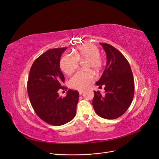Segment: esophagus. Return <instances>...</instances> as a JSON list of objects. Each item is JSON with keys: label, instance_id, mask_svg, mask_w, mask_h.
I'll list each match as a JSON object with an SVG mask.
<instances>
[{"label": "esophagus", "instance_id": "34e87169", "mask_svg": "<svg viewBox=\"0 0 159 159\" xmlns=\"http://www.w3.org/2000/svg\"><path fill=\"white\" fill-rule=\"evenodd\" d=\"M84 90H80L79 91V93H80V95H81V94H82L83 93H84Z\"/></svg>", "mask_w": 159, "mask_h": 159}]
</instances>
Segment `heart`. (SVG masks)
Returning <instances> with one entry per match:
<instances>
[{
  "label": "heart",
  "mask_w": 159,
  "mask_h": 159,
  "mask_svg": "<svg viewBox=\"0 0 159 159\" xmlns=\"http://www.w3.org/2000/svg\"><path fill=\"white\" fill-rule=\"evenodd\" d=\"M99 54V48L93 44L88 43L80 45L72 52V55L65 54L61 57L60 69L66 75H70L78 68V61L86 60L84 64L86 70L93 69L99 72L104 65V60ZM93 79V75L91 71H79L70 78L69 84L73 89H83L87 88Z\"/></svg>",
  "instance_id": "heart-1"
}]
</instances>
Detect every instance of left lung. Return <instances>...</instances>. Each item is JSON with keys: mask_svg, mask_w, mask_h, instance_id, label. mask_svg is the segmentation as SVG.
<instances>
[{"mask_svg": "<svg viewBox=\"0 0 159 159\" xmlns=\"http://www.w3.org/2000/svg\"><path fill=\"white\" fill-rule=\"evenodd\" d=\"M106 53L107 64L95 84L105 85V94L94 91L93 107L99 116L107 119L119 117L131 105L134 96V79L128 61L117 49L106 43H99Z\"/></svg>", "mask_w": 159, "mask_h": 159, "instance_id": "left-lung-1", "label": "left lung"}]
</instances>
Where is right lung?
I'll return each mask as SVG.
<instances>
[{"instance_id": "right-lung-1", "label": "right lung", "mask_w": 159, "mask_h": 159, "mask_svg": "<svg viewBox=\"0 0 159 159\" xmlns=\"http://www.w3.org/2000/svg\"><path fill=\"white\" fill-rule=\"evenodd\" d=\"M67 48H57L44 52L32 64L28 79L27 89L32 106L42 120L52 125L60 126L70 122L76 113L79 92L68 89L64 98L59 90L64 75L60 68V57Z\"/></svg>"}]
</instances>
